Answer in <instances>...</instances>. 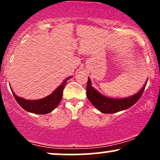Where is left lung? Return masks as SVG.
Wrapping results in <instances>:
<instances>
[{
  "mask_svg": "<svg viewBox=\"0 0 160 160\" xmlns=\"http://www.w3.org/2000/svg\"><path fill=\"white\" fill-rule=\"evenodd\" d=\"M145 86H146V84L141 89L140 92L132 96L122 99L110 98L104 96L100 94L98 91L95 90L91 86L90 79L89 78L87 82V87H86V95L91 103L98 111L104 113H113L129 108L136 103L142 95Z\"/></svg>",
  "mask_w": 160,
  "mask_h": 160,
  "instance_id": "8db88e82",
  "label": "left lung"
}]
</instances>
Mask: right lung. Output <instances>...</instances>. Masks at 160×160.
Returning <instances> with one entry per match:
<instances>
[{
    "instance_id": "right-lung-1",
    "label": "right lung",
    "mask_w": 160,
    "mask_h": 160,
    "mask_svg": "<svg viewBox=\"0 0 160 160\" xmlns=\"http://www.w3.org/2000/svg\"><path fill=\"white\" fill-rule=\"evenodd\" d=\"M70 78L71 77L66 78L52 94L48 95L46 98L39 99V100H26V99L18 97L12 90V92L13 94V96L15 97L16 102L24 110L33 113L46 114V113H50L51 111H52L60 103L62 95H63V89H65L67 80H69Z\"/></svg>"
}]
</instances>
